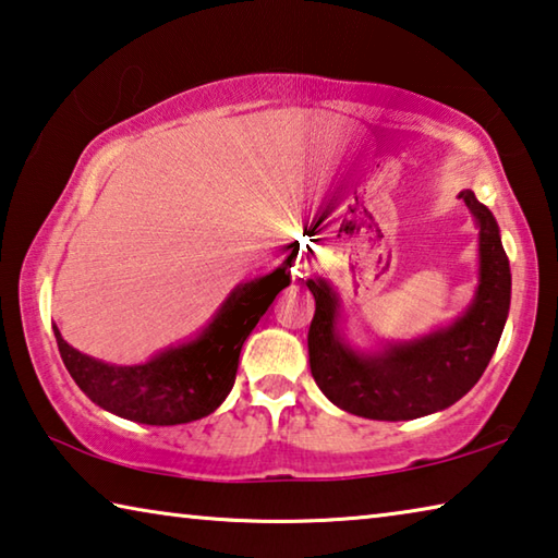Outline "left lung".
<instances>
[{"mask_svg": "<svg viewBox=\"0 0 558 558\" xmlns=\"http://www.w3.org/2000/svg\"><path fill=\"white\" fill-rule=\"evenodd\" d=\"M480 226V286L452 325L379 352L352 350L338 330L340 300L325 280H307L315 317L307 332L311 373L340 410L367 420H417L472 390L497 350L509 315L511 270L492 210L466 189L459 193Z\"/></svg>", "mask_w": 558, "mask_h": 558, "instance_id": "obj_1", "label": "left lung"}]
</instances>
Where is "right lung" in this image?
Listing matches in <instances>:
<instances>
[{"label": "right lung", "mask_w": 558, "mask_h": 558, "mask_svg": "<svg viewBox=\"0 0 558 558\" xmlns=\"http://www.w3.org/2000/svg\"><path fill=\"white\" fill-rule=\"evenodd\" d=\"M286 263L268 276L241 282L198 338L158 352L144 365L88 357L61 338L54 325L61 360L88 400L123 420L168 427L208 417L233 390L245 338L290 286Z\"/></svg>", "instance_id": "right-lung-1"}]
</instances>
